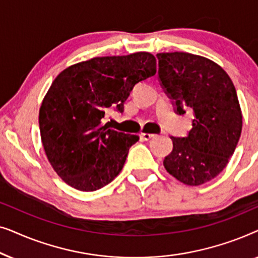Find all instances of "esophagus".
Masks as SVG:
<instances>
[{
    "label": "esophagus",
    "mask_w": 258,
    "mask_h": 258,
    "mask_svg": "<svg viewBox=\"0 0 258 258\" xmlns=\"http://www.w3.org/2000/svg\"><path fill=\"white\" fill-rule=\"evenodd\" d=\"M154 136L155 135H153V134H147V133L141 134V137H142V140H144V141H149V140L153 139Z\"/></svg>",
    "instance_id": "esophagus-1"
}]
</instances>
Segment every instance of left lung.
Here are the masks:
<instances>
[{
	"label": "left lung",
	"mask_w": 258,
	"mask_h": 258,
	"mask_svg": "<svg viewBox=\"0 0 258 258\" xmlns=\"http://www.w3.org/2000/svg\"><path fill=\"white\" fill-rule=\"evenodd\" d=\"M158 80L176 114L192 110V128L174 137L163 164L186 185H201L227 167L242 132V112L234 83L216 63L189 52L157 54Z\"/></svg>",
	"instance_id": "1"
}]
</instances>
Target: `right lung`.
<instances>
[{"label":"right lung","instance_id":"right-lung-1","mask_svg":"<svg viewBox=\"0 0 258 258\" xmlns=\"http://www.w3.org/2000/svg\"><path fill=\"white\" fill-rule=\"evenodd\" d=\"M156 74L149 52L95 57L63 70L40 109L41 140L51 167L73 188L95 191L121 172L129 148L140 137L103 123L139 82Z\"/></svg>","mask_w":258,"mask_h":258}]
</instances>
